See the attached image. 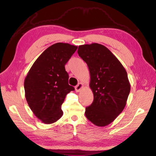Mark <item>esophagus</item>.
Here are the masks:
<instances>
[{
  "label": "esophagus",
  "mask_w": 156,
  "mask_h": 156,
  "mask_svg": "<svg viewBox=\"0 0 156 156\" xmlns=\"http://www.w3.org/2000/svg\"><path fill=\"white\" fill-rule=\"evenodd\" d=\"M83 84L81 83H79L75 87V91H76L77 92H80L81 91V90L83 88Z\"/></svg>",
  "instance_id": "1"
}]
</instances>
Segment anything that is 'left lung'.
<instances>
[{
    "label": "left lung",
    "mask_w": 156,
    "mask_h": 156,
    "mask_svg": "<svg viewBox=\"0 0 156 156\" xmlns=\"http://www.w3.org/2000/svg\"><path fill=\"white\" fill-rule=\"evenodd\" d=\"M77 53L85 62L90 75V87L94 101L86 107L85 116L97 126H105L124 110L130 92L125 68L104 45H79Z\"/></svg>",
    "instance_id": "8db88e82"
}]
</instances>
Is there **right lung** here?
<instances>
[{
  "label": "right lung",
  "mask_w": 156,
  "mask_h": 156,
  "mask_svg": "<svg viewBox=\"0 0 156 156\" xmlns=\"http://www.w3.org/2000/svg\"><path fill=\"white\" fill-rule=\"evenodd\" d=\"M77 49V46L69 44L52 45L36 59L25 79L28 104L45 124H53L60 119L66 96L75 90L68 84L65 65Z\"/></svg>",
  "instance_id": "obj_1"
}]
</instances>
